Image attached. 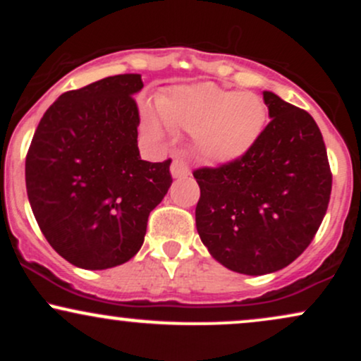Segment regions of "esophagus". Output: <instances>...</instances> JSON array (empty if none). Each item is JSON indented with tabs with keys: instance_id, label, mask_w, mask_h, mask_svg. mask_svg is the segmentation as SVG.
Wrapping results in <instances>:
<instances>
[{
	"instance_id": "1",
	"label": "esophagus",
	"mask_w": 361,
	"mask_h": 361,
	"mask_svg": "<svg viewBox=\"0 0 361 361\" xmlns=\"http://www.w3.org/2000/svg\"><path fill=\"white\" fill-rule=\"evenodd\" d=\"M188 173H190L188 164H186L183 159H180V157H176V159L171 163V175H173V178L186 176V175H188Z\"/></svg>"
}]
</instances>
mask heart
<instances>
[{
	"label": "heart",
	"mask_w": 361,
	"mask_h": 361,
	"mask_svg": "<svg viewBox=\"0 0 361 361\" xmlns=\"http://www.w3.org/2000/svg\"><path fill=\"white\" fill-rule=\"evenodd\" d=\"M157 113L144 106V128L151 137L168 139L173 130L192 132L202 159L227 164L241 159L258 142L267 126L264 102L250 91L215 82L173 86L157 97Z\"/></svg>",
	"instance_id": "b5f03b06"
}]
</instances>
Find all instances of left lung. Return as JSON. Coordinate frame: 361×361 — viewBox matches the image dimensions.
Returning a JSON list of instances; mask_svg holds the SVG:
<instances>
[{
  "instance_id": "1",
  "label": "left lung",
  "mask_w": 361,
  "mask_h": 361,
  "mask_svg": "<svg viewBox=\"0 0 361 361\" xmlns=\"http://www.w3.org/2000/svg\"><path fill=\"white\" fill-rule=\"evenodd\" d=\"M270 123L247 154L195 169V222L212 258L244 275L288 267L316 235L333 175L322 134L305 110L263 91Z\"/></svg>"
}]
</instances>
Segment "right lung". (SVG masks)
<instances>
[{"label": "right lung", "instance_id": "add662e5", "mask_svg": "<svg viewBox=\"0 0 361 361\" xmlns=\"http://www.w3.org/2000/svg\"><path fill=\"white\" fill-rule=\"evenodd\" d=\"M140 74L66 91L39 122L25 161L32 212L49 244L85 270L137 255L147 217L173 183L169 164L140 159Z\"/></svg>", "mask_w": 361, "mask_h": 361}]
</instances>
